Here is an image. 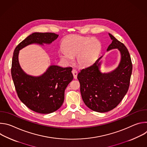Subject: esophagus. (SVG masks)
Here are the masks:
<instances>
[{"label": "esophagus", "instance_id": "1", "mask_svg": "<svg viewBox=\"0 0 147 147\" xmlns=\"http://www.w3.org/2000/svg\"><path fill=\"white\" fill-rule=\"evenodd\" d=\"M72 73L73 74V76H74V79H76L77 77V74H78V72L75 69H73L72 70Z\"/></svg>", "mask_w": 147, "mask_h": 147}]
</instances>
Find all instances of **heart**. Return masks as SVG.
<instances>
[{"instance_id":"1","label":"heart","mask_w":147,"mask_h":147,"mask_svg":"<svg viewBox=\"0 0 147 147\" xmlns=\"http://www.w3.org/2000/svg\"><path fill=\"white\" fill-rule=\"evenodd\" d=\"M63 50L59 52L60 57L69 61L71 57L76 56L77 64L81 67L91 65L98 56L101 44L96 39L78 35L67 36L62 43Z\"/></svg>"}]
</instances>
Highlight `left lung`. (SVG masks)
Listing matches in <instances>:
<instances>
[{
	"mask_svg": "<svg viewBox=\"0 0 147 147\" xmlns=\"http://www.w3.org/2000/svg\"><path fill=\"white\" fill-rule=\"evenodd\" d=\"M109 35L112 42L107 51L118 49L121 53L117 68L109 73H101L99 70L100 57L77 76L84 102L91 110L100 113L112 110L121 101L129 90L133 69L127 48L112 34Z\"/></svg>",
	"mask_w": 147,
	"mask_h": 147,
	"instance_id": "obj_1",
	"label": "left lung"
}]
</instances>
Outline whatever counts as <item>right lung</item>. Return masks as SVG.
I'll use <instances>...</instances> for the list:
<instances>
[{
	"label": "right lung",
	"instance_id": "1",
	"mask_svg": "<svg viewBox=\"0 0 147 147\" xmlns=\"http://www.w3.org/2000/svg\"><path fill=\"white\" fill-rule=\"evenodd\" d=\"M58 35L52 32H35L24 39L14 49L11 73L17 95L26 107L42 114L52 113L60 108L65 99V91L73 79L72 67L51 66L41 76L26 74L18 61L19 51L28 45L50 44Z\"/></svg>",
	"mask_w": 147,
	"mask_h": 147
}]
</instances>
